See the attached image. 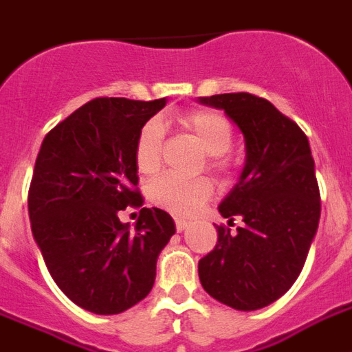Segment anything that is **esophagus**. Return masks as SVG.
Instances as JSON below:
<instances>
[{"label":"esophagus","instance_id":"1","mask_svg":"<svg viewBox=\"0 0 352 352\" xmlns=\"http://www.w3.org/2000/svg\"><path fill=\"white\" fill-rule=\"evenodd\" d=\"M187 226H188V223L185 221V219H176V230L178 232L187 230Z\"/></svg>","mask_w":352,"mask_h":352}]
</instances>
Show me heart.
<instances>
[{"instance_id":"b5f03b06","label":"heart","mask_w":352,"mask_h":352,"mask_svg":"<svg viewBox=\"0 0 352 352\" xmlns=\"http://www.w3.org/2000/svg\"><path fill=\"white\" fill-rule=\"evenodd\" d=\"M179 126L199 142L207 155H210V167L217 173L228 169L223 158L230 149L234 133L230 122L221 113L210 109H197L185 113L178 118ZM164 149V126L160 120H149L144 124L136 136L135 164L142 174H155L160 169ZM212 183L205 178H178V176H162L149 185V199L160 208L174 216H192L203 203L212 197Z\"/></svg>"}]
</instances>
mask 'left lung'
Wrapping results in <instances>:
<instances>
[{
	"instance_id": "1",
	"label": "left lung",
	"mask_w": 352,
	"mask_h": 352,
	"mask_svg": "<svg viewBox=\"0 0 352 352\" xmlns=\"http://www.w3.org/2000/svg\"><path fill=\"white\" fill-rule=\"evenodd\" d=\"M223 109L245 136V167L219 214L217 245L197 264L205 292L221 304L255 311L292 287L306 263L320 221L315 160L300 127L268 100L250 93L199 97Z\"/></svg>"
}]
</instances>
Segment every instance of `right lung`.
Returning a JSON list of instances; mask_svg holds the SVG:
<instances>
[{
	"label": "right lung",
	"mask_w": 352,
	"mask_h": 352,
	"mask_svg": "<svg viewBox=\"0 0 352 352\" xmlns=\"http://www.w3.org/2000/svg\"><path fill=\"white\" fill-rule=\"evenodd\" d=\"M165 104L95 98L41 144L28 192L32 235L55 284L95 315H118L149 295L176 232L167 212L142 208L136 190V136ZM127 206L141 208L135 229L120 221Z\"/></svg>",
	"instance_id": "right-lung-1"
}]
</instances>
